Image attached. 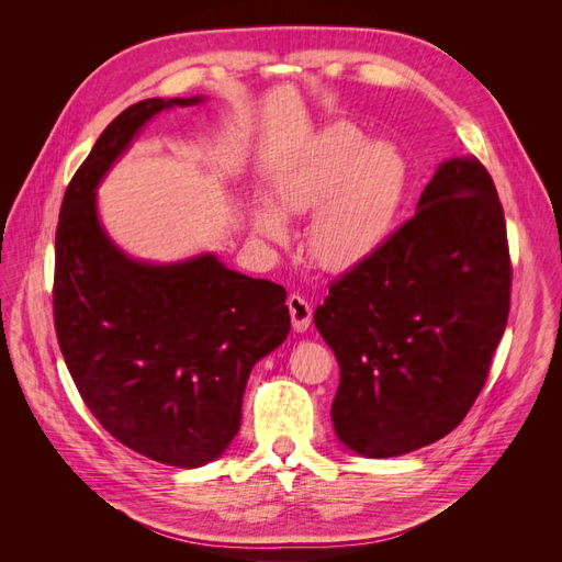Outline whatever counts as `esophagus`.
Instances as JSON below:
<instances>
[{
  "label": "esophagus",
  "instance_id": "esophagus-1",
  "mask_svg": "<svg viewBox=\"0 0 562 562\" xmlns=\"http://www.w3.org/2000/svg\"><path fill=\"white\" fill-rule=\"evenodd\" d=\"M288 312H291L293 318V330L295 333H304L310 328L312 323V307L304 302L300 295H291L288 297Z\"/></svg>",
  "mask_w": 562,
  "mask_h": 562
}]
</instances>
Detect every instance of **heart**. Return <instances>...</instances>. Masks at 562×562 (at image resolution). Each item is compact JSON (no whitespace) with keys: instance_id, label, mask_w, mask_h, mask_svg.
Wrapping results in <instances>:
<instances>
[{"instance_id":"obj_1","label":"heart","mask_w":562,"mask_h":562,"mask_svg":"<svg viewBox=\"0 0 562 562\" xmlns=\"http://www.w3.org/2000/svg\"><path fill=\"white\" fill-rule=\"evenodd\" d=\"M405 192L396 151L366 147L349 124L323 128L271 182L269 203L252 211V229L269 244L288 241L285 217L317 211L310 223L312 258L330 271L366 265L386 244Z\"/></svg>"}]
</instances>
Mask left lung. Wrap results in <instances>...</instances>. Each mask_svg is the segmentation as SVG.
I'll use <instances>...</instances> for the list:
<instances>
[{
    "mask_svg": "<svg viewBox=\"0 0 562 562\" xmlns=\"http://www.w3.org/2000/svg\"><path fill=\"white\" fill-rule=\"evenodd\" d=\"M512 297L504 211L485 166L438 164L413 220L335 281L314 326L335 351L339 443L368 459L419 450L467 417Z\"/></svg>",
    "mask_w": 562,
    "mask_h": 562,
    "instance_id": "left-lung-1",
    "label": "left lung"
}]
</instances>
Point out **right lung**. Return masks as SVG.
Wrapping results in <instances>:
<instances>
[{"mask_svg": "<svg viewBox=\"0 0 562 562\" xmlns=\"http://www.w3.org/2000/svg\"><path fill=\"white\" fill-rule=\"evenodd\" d=\"M203 100L147 98L119 114L67 187L56 232V333L83 403L119 443L178 469L229 448L252 366L291 333L283 285L215 252L131 258L100 223L98 187L145 124Z\"/></svg>", "mask_w": 562, "mask_h": 562, "instance_id": "1", "label": "right lung"}]
</instances>
